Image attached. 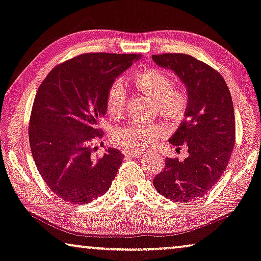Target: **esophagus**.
Returning a JSON list of instances; mask_svg holds the SVG:
<instances>
[{
	"label": "esophagus",
	"instance_id": "esophagus-1",
	"mask_svg": "<svg viewBox=\"0 0 261 261\" xmlns=\"http://www.w3.org/2000/svg\"><path fill=\"white\" fill-rule=\"evenodd\" d=\"M124 154L126 156H130V158H141V156L143 155V152L133 150V149H127V150L124 151Z\"/></svg>",
	"mask_w": 261,
	"mask_h": 261
}]
</instances>
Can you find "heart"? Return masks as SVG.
<instances>
[{
    "instance_id": "b5f03b06",
    "label": "heart",
    "mask_w": 261,
    "mask_h": 261,
    "mask_svg": "<svg viewBox=\"0 0 261 261\" xmlns=\"http://www.w3.org/2000/svg\"><path fill=\"white\" fill-rule=\"evenodd\" d=\"M131 85L149 98L154 99V112L162 114L171 124H178L189 110V94L181 86L174 85V79L168 71L159 68L138 70L131 76ZM126 107V93L120 82L111 85L106 95V111L112 118L123 116ZM168 134L161 121L138 123L133 121L114 130L113 141L119 147L143 151L152 149Z\"/></svg>"
}]
</instances>
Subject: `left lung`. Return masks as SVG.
<instances>
[{
	"mask_svg": "<svg viewBox=\"0 0 261 261\" xmlns=\"http://www.w3.org/2000/svg\"><path fill=\"white\" fill-rule=\"evenodd\" d=\"M152 60L179 76L189 93L185 119L169 142L185 145L189 156L166 159L165 169L152 180L161 196L192 203L205 196L221 179L235 145V113L223 76L185 54L154 55Z\"/></svg>",
	"mask_w": 261,
	"mask_h": 261,
	"instance_id": "obj_1",
	"label": "left lung"
}]
</instances>
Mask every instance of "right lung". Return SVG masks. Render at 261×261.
<instances>
[{
  "label": "right lung",
  "mask_w": 261,
  "mask_h": 261,
  "mask_svg": "<svg viewBox=\"0 0 261 261\" xmlns=\"http://www.w3.org/2000/svg\"><path fill=\"white\" fill-rule=\"evenodd\" d=\"M140 55L83 54L56 65L38 88L30 118L31 151L52 192L87 204L110 189L123 154L109 149L94 158L92 143L102 136L99 121L114 79Z\"/></svg>",
  "instance_id": "1"
}]
</instances>
